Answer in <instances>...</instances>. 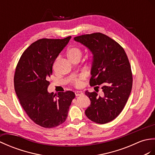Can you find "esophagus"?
Listing matches in <instances>:
<instances>
[{"instance_id":"obj_1","label":"esophagus","mask_w":155,"mask_h":155,"mask_svg":"<svg viewBox=\"0 0 155 155\" xmlns=\"http://www.w3.org/2000/svg\"><path fill=\"white\" fill-rule=\"evenodd\" d=\"M75 94L78 97V96H81L83 95V93H82L81 91H75Z\"/></svg>"}]
</instances>
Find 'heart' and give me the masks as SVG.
<instances>
[{"label": "heart", "instance_id": "1", "mask_svg": "<svg viewBox=\"0 0 155 155\" xmlns=\"http://www.w3.org/2000/svg\"><path fill=\"white\" fill-rule=\"evenodd\" d=\"M67 55L69 59L74 60L76 59V58H81L82 55V51L80 48L78 47H71L70 49H68ZM89 62L90 64H92L94 62V58L92 57L89 58ZM84 75H79L78 77H75L72 80V84H73L76 87H80L82 85V81L84 80Z\"/></svg>", "mask_w": 155, "mask_h": 155}]
</instances>
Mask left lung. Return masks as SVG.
Segmentation results:
<instances>
[{
  "instance_id": "8db88e82",
  "label": "left lung",
  "mask_w": 155,
  "mask_h": 155,
  "mask_svg": "<svg viewBox=\"0 0 155 155\" xmlns=\"http://www.w3.org/2000/svg\"><path fill=\"white\" fill-rule=\"evenodd\" d=\"M74 39L91 51L94 62L89 84L104 92L101 97L95 91H85L91 101L85 115L98 124L109 123L123 111L131 91L133 75L128 57L119 44L100 32Z\"/></svg>"
}]
</instances>
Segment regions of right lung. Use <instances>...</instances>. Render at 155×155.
Returning <instances> with one entry per match:
<instances>
[{
  "label": "right lung",
  "instance_id": "right-lung-1",
  "mask_svg": "<svg viewBox=\"0 0 155 155\" xmlns=\"http://www.w3.org/2000/svg\"><path fill=\"white\" fill-rule=\"evenodd\" d=\"M70 38L36 41L24 51L16 68L14 84L20 104L30 119L44 128H54L66 121L75 97L71 91L55 95L48 91L54 61Z\"/></svg>",
  "mask_w": 155,
  "mask_h": 155
}]
</instances>
